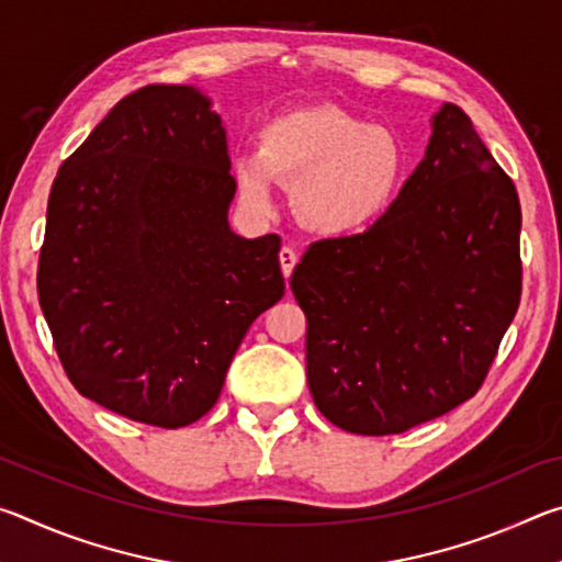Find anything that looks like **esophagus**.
<instances>
[{
    "mask_svg": "<svg viewBox=\"0 0 562 562\" xmlns=\"http://www.w3.org/2000/svg\"><path fill=\"white\" fill-rule=\"evenodd\" d=\"M294 265H297V252L292 250L290 245H284L282 250H280V268H282V274H284V280L290 278L292 274V270H294Z\"/></svg>",
    "mask_w": 562,
    "mask_h": 562,
    "instance_id": "1",
    "label": "esophagus"
}]
</instances>
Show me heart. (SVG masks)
Wrapping results in <instances>:
<instances>
[{
	"label": "heart",
	"instance_id": "heart-1",
	"mask_svg": "<svg viewBox=\"0 0 562 562\" xmlns=\"http://www.w3.org/2000/svg\"><path fill=\"white\" fill-rule=\"evenodd\" d=\"M245 203L268 211L270 176L294 188V211L310 231L351 235L379 221L402 190L408 156L396 133L335 106L280 113L258 133V156L233 164Z\"/></svg>",
	"mask_w": 562,
	"mask_h": 562
}]
</instances>
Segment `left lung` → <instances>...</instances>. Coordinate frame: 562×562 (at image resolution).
Instances as JSON below:
<instances>
[{"label":"left lung","instance_id":"obj_1","mask_svg":"<svg viewBox=\"0 0 562 562\" xmlns=\"http://www.w3.org/2000/svg\"><path fill=\"white\" fill-rule=\"evenodd\" d=\"M290 288L322 416L386 436L449 414L486 382L516 317V186L471 119L443 103L392 207L364 233L312 243Z\"/></svg>","mask_w":562,"mask_h":562}]
</instances>
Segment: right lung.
<instances>
[{
    "mask_svg": "<svg viewBox=\"0 0 562 562\" xmlns=\"http://www.w3.org/2000/svg\"><path fill=\"white\" fill-rule=\"evenodd\" d=\"M221 116L150 83L109 111L54 178L36 292L81 396L178 429L215 406L245 331L280 302V237L227 227Z\"/></svg>",
    "mask_w": 562,
    "mask_h": 562,
    "instance_id": "right-lung-1",
    "label": "right lung"
}]
</instances>
